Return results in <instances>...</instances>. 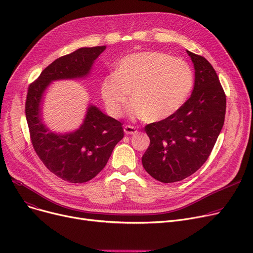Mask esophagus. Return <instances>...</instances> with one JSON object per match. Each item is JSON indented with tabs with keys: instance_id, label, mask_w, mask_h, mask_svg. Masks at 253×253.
I'll use <instances>...</instances> for the list:
<instances>
[{
	"instance_id": "1",
	"label": "esophagus",
	"mask_w": 253,
	"mask_h": 253,
	"mask_svg": "<svg viewBox=\"0 0 253 253\" xmlns=\"http://www.w3.org/2000/svg\"><path fill=\"white\" fill-rule=\"evenodd\" d=\"M124 132H125V134L128 135V134H134V133H136L137 130H136V128L133 127V126L125 125V126H124Z\"/></svg>"
}]
</instances>
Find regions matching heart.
I'll return each mask as SVG.
<instances>
[{
  "instance_id": "b5f03b06",
  "label": "heart",
  "mask_w": 253,
  "mask_h": 253,
  "mask_svg": "<svg viewBox=\"0 0 253 253\" xmlns=\"http://www.w3.org/2000/svg\"><path fill=\"white\" fill-rule=\"evenodd\" d=\"M193 82V70L182 58L159 51H141L118 62L114 74L102 79L100 94L113 117L125 113L131 95L132 116L161 121L181 108Z\"/></svg>"
}]
</instances>
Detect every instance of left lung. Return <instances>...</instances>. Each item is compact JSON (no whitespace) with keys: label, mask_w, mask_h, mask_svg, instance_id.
<instances>
[{"label":"left lung","mask_w":253,"mask_h":253,"mask_svg":"<svg viewBox=\"0 0 253 253\" xmlns=\"http://www.w3.org/2000/svg\"><path fill=\"white\" fill-rule=\"evenodd\" d=\"M187 52L195 68L191 97L172 116L144 127L151 143L142 166L164 183L195 173L206 162L224 123L227 99L216 72L206 58Z\"/></svg>","instance_id":"1"}]
</instances>
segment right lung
<instances>
[{
  "label": "right lung",
  "instance_id": "add662e5",
  "mask_svg": "<svg viewBox=\"0 0 253 253\" xmlns=\"http://www.w3.org/2000/svg\"><path fill=\"white\" fill-rule=\"evenodd\" d=\"M104 50L105 46L84 47L57 58L30 85L26 95L25 117L37 155L53 174L72 183L89 181L104 168L124 137L123 124L91 104L79 129L54 133L42 122L41 103L51 82L87 77Z\"/></svg>",
  "mask_w": 253,
  "mask_h": 253
}]
</instances>
